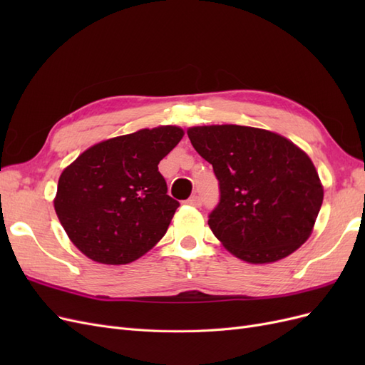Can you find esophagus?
Returning <instances> with one entry per match:
<instances>
[{"instance_id":"34e87169","label":"esophagus","mask_w":365,"mask_h":365,"mask_svg":"<svg viewBox=\"0 0 365 365\" xmlns=\"http://www.w3.org/2000/svg\"><path fill=\"white\" fill-rule=\"evenodd\" d=\"M185 204L193 205V207H201V205H202V200H201L200 195H192V196L189 197V200L185 201Z\"/></svg>"}]
</instances>
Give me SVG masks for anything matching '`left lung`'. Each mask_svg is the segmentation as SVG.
Segmentation results:
<instances>
[{"mask_svg":"<svg viewBox=\"0 0 365 365\" xmlns=\"http://www.w3.org/2000/svg\"><path fill=\"white\" fill-rule=\"evenodd\" d=\"M187 135L213 165L220 197L208 225L231 254L271 263L304 244L324 192L300 148L274 132L239 125L195 126Z\"/></svg>","mask_w":365,"mask_h":365,"instance_id":"1","label":"left lung"}]
</instances>
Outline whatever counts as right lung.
Masks as SVG:
<instances>
[{
	"instance_id": "1",
	"label": "right lung",
	"mask_w": 365,
	"mask_h": 365,
	"mask_svg": "<svg viewBox=\"0 0 365 365\" xmlns=\"http://www.w3.org/2000/svg\"><path fill=\"white\" fill-rule=\"evenodd\" d=\"M182 135L178 126H160L109 138L62 172L54 210L86 257L126 264L165 235L180 202L168 195L158 164Z\"/></svg>"
}]
</instances>
